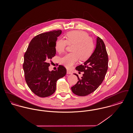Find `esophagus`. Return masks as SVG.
Instances as JSON below:
<instances>
[{"instance_id": "1", "label": "esophagus", "mask_w": 133, "mask_h": 133, "mask_svg": "<svg viewBox=\"0 0 133 133\" xmlns=\"http://www.w3.org/2000/svg\"><path fill=\"white\" fill-rule=\"evenodd\" d=\"M67 74H72V73L70 71L67 70Z\"/></svg>"}]
</instances>
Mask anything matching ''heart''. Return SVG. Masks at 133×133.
Returning <instances> with one entry per match:
<instances>
[{"label": "heart", "instance_id": "b5f03b06", "mask_svg": "<svg viewBox=\"0 0 133 133\" xmlns=\"http://www.w3.org/2000/svg\"><path fill=\"white\" fill-rule=\"evenodd\" d=\"M66 40L63 38L57 39L55 49L59 53H62L68 44H73L69 53L60 59V62L66 68L70 69L79 60H86L91 56L94 50V43L86 32L76 30L69 32L66 35Z\"/></svg>", "mask_w": 133, "mask_h": 133}]
</instances>
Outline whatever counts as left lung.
I'll use <instances>...</instances> for the list:
<instances>
[{"instance_id": "left-lung-1", "label": "left lung", "mask_w": 133, "mask_h": 133, "mask_svg": "<svg viewBox=\"0 0 133 133\" xmlns=\"http://www.w3.org/2000/svg\"><path fill=\"white\" fill-rule=\"evenodd\" d=\"M108 67V56L105 45L98 37L96 48L91 56L83 65L76 67L77 70L84 73L81 79L75 74L78 81L71 87L73 93L79 96H85L95 91L104 80Z\"/></svg>"}]
</instances>
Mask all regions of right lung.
I'll return each instance as SVG.
<instances>
[{"label":"right lung","instance_id":"right-lung-1","mask_svg":"<svg viewBox=\"0 0 133 133\" xmlns=\"http://www.w3.org/2000/svg\"><path fill=\"white\" fill-rule=\"evenodd\" d=\"M61 33L57 30L38 34L32 39L24 54L23 68L26 82L32 92L40 97L52 95L57 80L66 74L62 65L55 71L48 69V62L56 54V42Z\"/></svg>","mask_w":133,"mask_h":133}]
</instances>
